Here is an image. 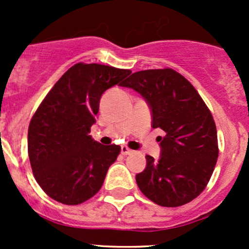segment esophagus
<instances>
[{
  "instance_id": "obj_1",
  "label": "esophagus",
  "mask_w": 249,
  "mask_h": 249,
  "mask_svg": "<svg viewBox=\"0 0 249 249\" xmlns=\"http://www.w3.org/2000/svg\"><path fill=\"white\" fill-rule=\"evenodd\" d=\"M120 152H122L123 155H129V154H131L132 150L130 149L129 147H126V145H122V148H120Z\"/></svg>"
}]
</instances>
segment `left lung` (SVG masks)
<instances>
[{
    "instance_id": "obj_1",
    "label": "left lung",
    "mask_w": 249,
    "mask_h": 249,
    "mask_svg": "<svg viewBox=\"0 0 249 249\" xmlns=\"http://www.w3.org/2000/svg\"><path fill=\"white\" fill-rule=\"evenodd\" d=\"M120 85L144 97L152 127L165 131L158 137L159 160L147 155V166L136 175L140 190L164 207L190 202L203 192L217 164V129L210 109L192 83L172 69L135 72Z\"/></svg>"
}]
</instances>
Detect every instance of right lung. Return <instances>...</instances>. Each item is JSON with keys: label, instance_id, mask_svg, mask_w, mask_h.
<instances>
[{"label": "right lung", "instance_id": "add662e5", "mask_svg": "<svg viewBox=\"0 0 249 249\" xmlns=\"http://www.w3.org/2000/svg\"><path fill=\"white\" fill-rule=\"evenodd\" d=\"M130 73L79 62L62 74L35 112L27 134L30 164L39 187L55 201L79 205L101 189L120 147L94 141L90 127L102 94Z\"/></svg>", "mask_w": 249, "mask_h": 249}]
</instances>
